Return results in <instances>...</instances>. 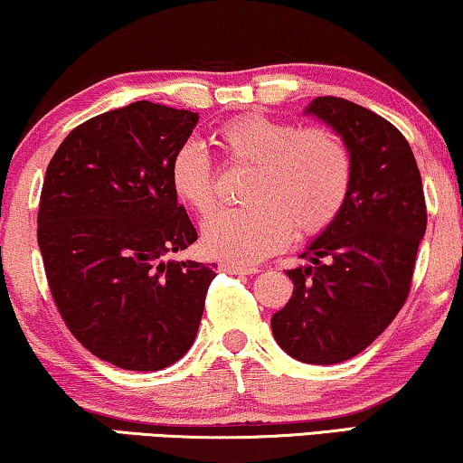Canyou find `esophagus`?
Returning <instances> with one entry per match:
<instances>
[{
  "label": "esophagus",
  "mask_w": 463,
  "mask_h": 463,
  "mask_svg": "<svg viewBox=\"0 0 463 463\" xmlns=\"http://www.w3.org/2000/svg\"><path fill=\"white\" fill-rule=\"evenodd\" d=\"M221 269L227 273H233V276H252V273H259L257 267H246V265H233V263H223Z\"/></svg>",
  "instance_id": "34e87169"
}]
</instances>
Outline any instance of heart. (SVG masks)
<instances>
[{
  "label": "heart",
  "instance_id": "1",
  "mask_svg": "<svg viewBox=\"0 0 463 463\" xmlns=\"http://www.w3.org/2000/svg\"><path fill=\"white\" fill-rule=\"evenodd\" d=\"M227 160L254 166L246 182L248 206L213 215L203 227L204 250L213 257L254 263L288 246L294 230L317 236L345 209L353 182L351 154L336 133L265 115H242L215 131ZM169 184L179 203L206 217L215 209V175L198 142L173 152Z\"/></svg>",
  "mask_w": 463,
  "mask_h": 463
}]
</instances>
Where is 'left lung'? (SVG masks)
Segmentation results:
<instances>
[{
    "instance_id": "obj_1",
    "label": "left lung",
    "mask_w": 463,
    "mask_h": 463,
    "mask_svg": "<svg viewBox=\"0 0 463 463\" xmlns=\"http://www.w3.org/2000/svg\"><path fill=\"white\" fill-rule=\"evenodd\" d=\"M313 115L343 137L353 163L345 209L288 269L294 290L271 332L290 357L340 364L370 346L407 300L426 233V200L413 152L397 127L343 98H315Z\"/></svg>"
}]
</instances>
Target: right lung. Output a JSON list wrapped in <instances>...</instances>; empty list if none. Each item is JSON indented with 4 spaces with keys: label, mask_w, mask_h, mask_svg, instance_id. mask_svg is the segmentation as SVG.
Instances as JSON below:
<instances>
[{
    "label": "right lung",
    "mask_w": 463,
    "mask_h": 463,
    "mask_svg": "<svg viewBox=\"0 0 463 463\" xmlns=\"http://www.w3.org/2000/svg\"><path fill=\"white\" fill-rule=\"evenodd\" d=\"M198 112L133 102L72 129L45 171L37 242L64 324L87 351L158 372L196 338L215 265L163 260L198 233L169 184Z\"/></svg>",
    "instance_id": "obj_1"
}]
</instances>
